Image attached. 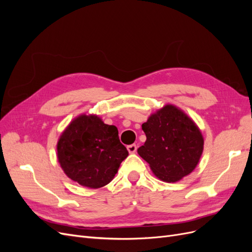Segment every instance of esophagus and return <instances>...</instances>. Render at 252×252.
Segmentation results:
<instances>
[{"label":"esophagus","instance_id":"1","mask_svg":"<svg viewBox=\"0 0 252 252\" xmlns=\"http://www.w3.org/2000/svg\"><path fill=\"white\" fill-rule=\"evenodd\" d=\"M138 149V146H136L135 144H131V145H128L127 146V150L129 151V154H134V152Z\"/></svg>","mask_w":252,"mask_h":252}]
</instances>
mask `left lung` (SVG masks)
<instances>
[{
  "mask_svg": "<svg viewBox=\"0 0 252 252\" xmlns=\"http://www.w3.org/2000/svg\"><path fill=\"white\" fill-rule=\"evenodd\" d=\"M146 142L138 149L158 179L173 183L186 177L199 163L204 140L186 114L166 105L142 125Z\"/></svg>",
  "mask_w": 252,
  "mask_h": 252,
  "instance_id": "left-lung-1",
  "label": "left lung"
}]
</instances>
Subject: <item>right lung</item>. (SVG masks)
<instances>
[{"instance_id": "obj_1", "label": "right lung", "mask_w": 252, "mask_h": 252, "mask_svg": "<svg viewBox=\"0 0 252 252\" xmlns=\"http://www.w3.org/2000/svg\"><path fill=\"white\" fill-rule=\"evenodd\" d=\"M128 150L118 128L96 116H80L58 142V158L64 172L80 185L100 188L113 179Z\"/></svg>"}]
</instances>
